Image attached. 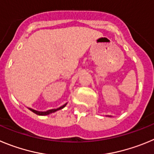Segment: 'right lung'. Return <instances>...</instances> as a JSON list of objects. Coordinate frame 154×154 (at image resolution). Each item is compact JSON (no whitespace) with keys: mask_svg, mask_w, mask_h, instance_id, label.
<instances>
[{"mask_svg":"<svg viewBox=\"0 0 154 154\" xmlns=\"http://www.w3.org/2000/svg\"><path fill=\"white\" fill-rule=\"evenodd\" d=\"M66 104H67V103H65L64 105H63V106H60V107L57 108V109H52V110H48V111H46V112L37 111V110H33V109H30V110H31V111H32V112H34V113H36V114H37V115H42V116H44V115H48V114H50V113H54V112H56L57 110H60V109H62V108L64 107V106H66Z\"/></svg>","mask_w":154,"mask_h":154,"instance_id":"add662e5","label":"right lung"}]
</instances>
